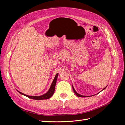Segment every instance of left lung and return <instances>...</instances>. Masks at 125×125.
Segmentation results:
<instances>
[{"instance_id": "left-lung-1", "label": "left lung", "mask_w": 125, "mask_h": 125, "mask_svg": "<svg viewBox=\"0 0 125 125\" xmlns=\"http://www.w3.org/2000/svg\"><path fill=\"white\" fill-rule=\"evenodd\" d=\"M107 86H106L105 88H104V89H103V90H104L106 88ZM73 92H74V93L75 94V95H76L77 96H78V97H89V96H84V95H81V94H79V93H78L76 91H75V89H74L73 85ZM103 90H102V91H103Z\"/></svg>"}]
</instances>
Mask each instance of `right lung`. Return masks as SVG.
<instances>
[{
  "instance_id": "right-lung-1",
  "label": "right lung",
  "mask_w": 125,
  "mask_h": 125,
  "mask_svg": "<svg viewBox=\"0 0 125 125\" xmlns=\"http://www.w3.org/2000/svg\"><path fill=\"white\" fill-rule=\"evenodd\" d=\"M58 75V73H57L56 74L55 77L54 79V80L52 83L51 85L50 86V89L48 90L47 92L43 94V95H40V96H30V95H26V94H25L23 93H22V92H20L18 90H17V91L19 93H20L21 94H22V95L26 96V97L30 98V99H33V100H47V99H50V98L52 96V95H53V94L54 93L55 89V85H56V83Z\"/></svg>"
}]
</instances>
